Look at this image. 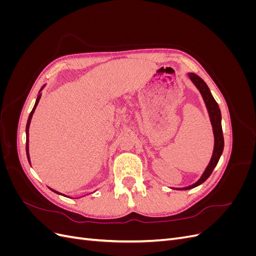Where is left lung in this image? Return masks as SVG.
Segmentation results:
<instances>
[{
  "mask_svg": "<svg viewBox=\"0 0 256 256\" xmlns=\"http://www.w3.org/2000/svg\"><path fill=\"white\" fill-rule=\"evenodd\" d=\"M188 78L190 81L194 84V86L198 88L200 92V96H202L204 104L206 106V109L209 115V120H210V124L212 126V132H214V150L210 161L207 164L206 168L204 170V172L200 175L198 180L190 186H187V187H182V188H172L175 190H189L198 187V186L202 184L207 178L212 175L214 168L218 164L219 159L221 157V154L223 152L224 148V138H223V132H222V125H221V111L220 108L214 100V96L212 95L210 90L207 86V84L200 78V76L196 74L188 72Z\"/></svg>",
  "mask_w": 256,
  "mask_h": 256,
  "instance_id": "1",
  "label": "left lung"
}]
</instances>
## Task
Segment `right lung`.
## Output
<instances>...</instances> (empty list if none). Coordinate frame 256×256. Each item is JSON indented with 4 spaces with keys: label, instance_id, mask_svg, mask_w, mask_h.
Masks as SVG:
<instances>
[{
    "label": "right lung",
    "instance_id": "right-lung-1",
    "mask_svg": "<svg viewBox=\"0 0 256 256\" xmlns=\"http://www.w3.org/2000/svg\"><path fill=\"white\" fill-rule=\"evenodd\" d=\"M44 86H46V84H44V86L40 88V90L38 92V95H37V99H36V102H35L34 108H33L32 112L30 113V115H28V122H26V157H28V164H30V152H28V129H30V120H32V118H33V114H34V112H35V110H36V106H37L38 102H40V98H42V90H44ZM49 189H50L51 191H53L54 193H56V194L66 196L65 194H63V193H60V192H58V191H56V190L51 189V188H49Z\"/></svg>",
    "mask_w": 256,
    "mask_h": 256
}]
</instances>
